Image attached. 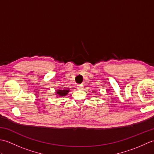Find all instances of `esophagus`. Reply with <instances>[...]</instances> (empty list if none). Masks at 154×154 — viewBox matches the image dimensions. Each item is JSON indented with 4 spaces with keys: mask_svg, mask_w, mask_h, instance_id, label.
<instances>
[{
    "mask_svg": "<svg viewBox=\"0 0 154 154\" xmlns=\"http://www.w3.org/2000/svg\"><path fill=\"white\" fill-rule=\"evenodd\" d=\"M77 88L80 90H82L83 89V84H79L77 85Z\"/></svg>",
    "mask_w": 154,
    "mask_h": 154,
    "instance_id": "1",
    "label": "esophagus"
}]
</instances>
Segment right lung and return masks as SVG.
<instances>
[{
  "label": "right lung",
  "instance_id": "1",
  "mask_svg": "<svg viewBox=\"0 0 154 154\" xmlns=\"http://www.w3.org/2000/svg\"><path fill=\"white\" fill-rule=\"evenodd\" d=\"M69 88H64V89H58L55 91V94L57 97H65L69 92Z\"/></svg>",
  "mask_w": 154,
  "mask_h": 154
}]
</instances>
